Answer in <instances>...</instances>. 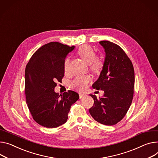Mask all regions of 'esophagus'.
I'll return each mask as SVG.
<instances>
[{
    "mask_svg": "<svg viewBox=\"0 0 158 158\" xmlns=\"http://www.w3.org/2000/svg\"><path fill=\"white\" fill-rule=\"evenodd\" d=\"M79 97H80V99H81V98H84V97H85V94H82V93H79Z\"/></svg>",
    "mask_w": 158,
    "mask_h": 158,
    "instance_id": "obj_1",
    "label": "esophagus"
}]
</instances>
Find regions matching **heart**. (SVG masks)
I'll return each mask as SVG.
<instances>
[{
    "label": "heart",
    "mask_w": 158,
    "mask_h": 158,
    "mask_svg": "<svg viewBox=\"0 0 158 158\" xmlns=\"http://www.w3.org/2000/svg\"><path fill=\"white\" fill-rule=\"evenodd\" d=\"M78 53L84 61L89 64L91 70L94 72L99 73L102 69L103 59L99 56H95V51L90 46L85 45L80 47ZM64 71L66 73L69 71V57H66L64 61ZM90 81L91 78L88 75L78 76L71 82V86L75 89L83 90L87 87Z\"/></svg>",
    "instance_id": "heart-1"
}]
</instances>
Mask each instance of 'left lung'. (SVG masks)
<instances>
[{"mask_svg": "<svg viewBox=\"0 0 158 158\" xmlns=\"http://www.w3.org/2000/svg\"><path fill=\"white\" fill-rule=\"evenodd\" d=\"M106 57L100 76L93 85L97 90H104L99 99L90 94L94 100L89 113L98 122L114 125L122 119L131 106L135 83L134 69L124 51L117 44L101 41Z\"/></svg>", "mask_w": 158, "mask_h": 158, "instance_id": "1", "label": "left lung"}]
</instances>
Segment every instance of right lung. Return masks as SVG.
<instances>
[{
  "label": "right lung",
  "instance_id": "obj_1",
  "mask_svg": "<svg viewBox=\"0 0 158 158\" xmlns=\"http://www.w3.org/2000/svg\"><path fill=\"white\" fill-rule=\"evenodd\" d=\"M57 42L45 44L36 51L25 69L27 104L33 119L46 128H56L65 123L70 107L79 95L68 90L62 95L55 92L57 81L63 79L64 61L74 49Z\"/></svg>",
  "mask_w": 158,
  "mask_h": 158
}]
</instances>
